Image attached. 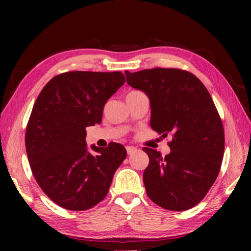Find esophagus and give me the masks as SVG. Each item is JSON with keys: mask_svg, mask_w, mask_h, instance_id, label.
Listing matches in <instances>:
<instances>
[{"mask_svg": "<svg viewBox=\"0 0 251 251\" xmlns=\"http://www.w3.org/2000/svg\"><path fill=\"white\" fill-rule=\"evenodd\" d=\"M126 151H127V154L131 155V154H134L136 151H137V148L134 146H126Z\"/></svg>", "mask_w": 251, "mask_h": 251, "instance_id": "34e87169", "label": "esophagus"}]
</instances>
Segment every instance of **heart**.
<instances>
[{"instance_id": "b5f03b06", "label": "heart", "mask_w": 251, "mask_h": 251, "mask_svg": "<svg viewBox=\"0 0 251 251\" xmlns=\"http://www.w3.org/2000/svg\"><path fill=\"white\" fill-rule=\"evenodd\" d=\"M137 93H141V92H139V91H130V92L128 93V94H127V96H128V95H133V94H137Z\"/></svg>"}]
</instances>
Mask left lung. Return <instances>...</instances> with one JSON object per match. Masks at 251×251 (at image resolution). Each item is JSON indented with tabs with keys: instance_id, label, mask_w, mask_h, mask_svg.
<instances>
[{
	"instance_id": "1",
	"label": "left lung",
	"mask_w": 251,
	"mask_h": 251,
	"mask_svg": "<svg viewBox=\"0 0 251 251\" xmlns=\"http://www.w3.org/2000/svg\"><path fill=\"white\" fill-rule=\"evenodd\" d=\"M131 87L151 100V126L166 137L171 152L144 147L150 164L143 175L151 201L167 210L201 202L217 178L225 151L223 122L209 92L194 74L179 69L125 72Z\"/></svg>"
}]
</instances>
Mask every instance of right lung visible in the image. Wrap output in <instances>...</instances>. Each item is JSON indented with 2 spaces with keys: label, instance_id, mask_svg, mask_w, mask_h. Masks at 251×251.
I'll return each instance as SVG.
<instances>
[{
  "label": "right lung",
  "instance_id": "add662e5",
  "mask_svg": "<svg viewBox=\"0 0 251 251\" xmlns=\"http://www.w3.org/2000/svg\"><path fill=\"white\" fill-rule=\"evenodd\" d=\"M121 72L73 71L45 85L33 106L25 147L34 178L50 201L74 211L106 197L125 147L110 143L87 151L86 127L100 124L106 101L123 84Z\"/></svg>",
  "mask_w": 251,
  "mask_h": 251
}]
</instances>
